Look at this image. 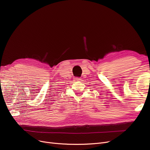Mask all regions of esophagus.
<instances>
[{
	"instance_id": "obj_1",
	"label": "esophagus",
	"mask_w": 150,
	"mask_h": 150,
	"mask_svg": "<svg viewBox=\"0 0 150 150\" xmlns=\"http://www.w3.org/2000/svg\"><path fill=\"white\" fill-rule=\"evenodd\" d=\"M80 78H77V77H75V78H74V81H75V82H78V81H80Z\"/></svg>"
}]
</instances>
